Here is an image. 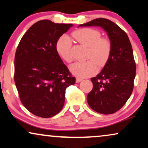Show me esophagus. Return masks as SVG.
Wrapping results in <instances>:
<instances>
[{
	"label": "esophagus",
	"instance_id": "1",
	"mask_svg": "<svg viewBox=\"0 0 148 148\" xmlns=\"http://www.w3.org/2000/svg\"><path fill=\"white\" fill-rule=\"evenodd\" d=\"M82 80H83V79H82V78H76V83H80V82H81L82 81Z\"/></svg>",
	"mask_w": 148,
	"mask_h": 148
}]
</instances>
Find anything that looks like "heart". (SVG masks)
Wrapping results in <instances>:
<instances>
[{
  "label": "heart",
  "instance_id": "obj_1",
  "mask_svg": "<svg viewBox=\"0 0 148 148\" xmlns=\"http://www.w3.org/2000/svg\"><path fill=\"white\" fill-rule=\"evenodd\" d=\"M72 36L80 44L89 47L85 62H76L70 66V70L74 75L78 77H87L95 74L97 65L102 68L107 63L111 54V43L109 40L100 37L101 34L97 30L84 28L72 33ZM72 43L67 35H63L56 43V50L58 55L67 63L73 61L72 52Z\"/></svg>",
  "mask_w": 148,
  "mask_h": 148
}]
</instances>
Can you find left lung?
Listing matches in <instances>:
<instances>
[{"mask_svg": "<svg viewBox=\"0 0 148 148\" xmlns=\"http://www.w3.org/2000/svg\"><path fill=\"white\" fill-rule=\"evenodd\" d=\"M100 27L107 33L112 50L109 60L96 77L88 93V104L93 111L108 115L119 111L130 98L134 87L136 63L128 35L111 20L97 18L79 27Z\"/></svg>", "mask_w": 148, "mask_h": 148, "instance_id": "8db88e82", "label": "left lung"}]
</instances>
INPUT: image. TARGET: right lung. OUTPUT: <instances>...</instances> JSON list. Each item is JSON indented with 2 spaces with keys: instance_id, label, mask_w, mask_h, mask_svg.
Instances as JSON below:
<instances>
[{
  "instance_id": "obj_1",
  "label": "right lung",
  "mask_w": 148,
  "mask_h": 148,
  "mask_svg": "<svg viewBox=\"0 0 148 148\" xmlns=\"http://www.w3.org/2000/svg\"><path fill=\"white\" fill-rule=\"evenodd\" d=\"M72 26L40 20L29 28L17 48L15 84L24 107L38 117L48 118L59 113L65 89L75 83L56 50L58 39Z\"/></svg>"
}]
</instances>
